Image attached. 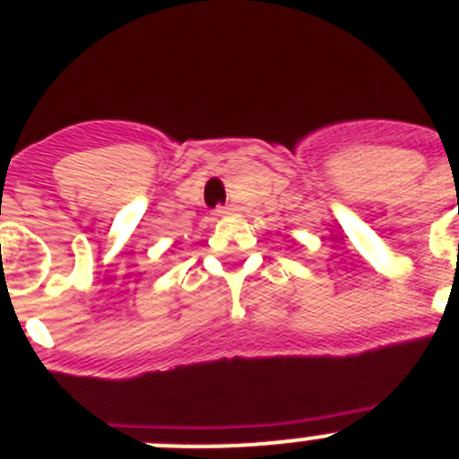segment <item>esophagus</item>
<instances>
[{"label": "esophagus", "mask_w": 459, "mask_h": 459, "mask_svg": "<svg viewBox=\"0 0 459 459\" xmlns=\"http://www.w3.org/2000/svg\"><path fill=\"white\" fill-rule=\"evenodd\" d=\"M233 212V208H229V205H220V208L215 210V217H226Z\"/></svg>", "instance_id": "esophagus-1"}]
</instances>
